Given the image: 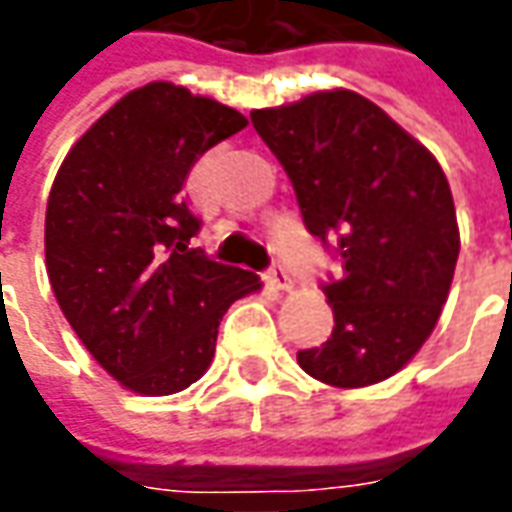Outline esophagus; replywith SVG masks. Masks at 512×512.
<instances>
[{
	"label": "esophagus",
	"mask_w": 512,
	"mask_h": 512,
	"mask_svg": "<svg viewBox=\"0 0 512 512\" xmlns=\"http://www.w3.org/2000/svg\"><path fill=\"white\" fill-rule=\"evenodd\" d=\"M266 280H269L274 288H280V291H291V285H294V280H291V274H288L285 266H274V269H269Z\"/></svg>",
	"instance_id": "34e87169"
}]
</instances>
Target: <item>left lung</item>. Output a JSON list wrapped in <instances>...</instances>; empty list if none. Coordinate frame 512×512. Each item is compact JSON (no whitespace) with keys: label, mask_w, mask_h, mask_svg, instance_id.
Returning a JSON list of instances; mask_svg holds the SVG:
<instances>
[{"label":"left lung","mask_w":512,"mask_h":512,"mask_svg":"<svg viewBox=\"0 0 512 512\" xmlns=\"http://www.w3.org/2000/svg\"><path fill=\"white\" fill-rule=\"evenodd\" d=\"M294 184L311 235L336 241L342 274L322 285L333 333L300 350L305 373L339 389L387 381L431 336L460 257V227L440 162L350 89L252 111Z\"/></svg>","instance_id":"8db88e82"}]
</instances>
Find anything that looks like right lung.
<instances>
[{
    "label": "right lung",
    "mask_w": 512,
    "mask_h": 512,
    "mask_svg": "<svg viewBox=\"0 0 512 512\" xmlns=\"http://www.w3.org/2000/svg\"><path fill=\"white\" fill-rule=\"evenodd\" d=\"M241 128L232 106L145 83L69 148L52 182L44 257L55 300L131 392L156 398L196 384L229 305L263 285L255 271L190 249L201 221L182 196L198 156Z\"/></svg>",
    "instance_id": "right-lung-1"
}]
</instances>
